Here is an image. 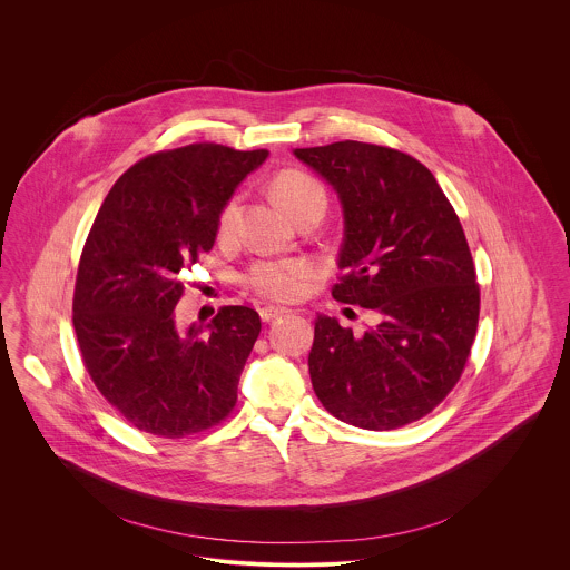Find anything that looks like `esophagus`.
Masks as SVG:
<instances>
[{"label": "esophagus", "mask_w": 570, "mask_h": 570, "mask_svg": "<svg viewBox=\"0 0 570 570\" xmlns=\"http://www.w3.org/2000/svg\"><path fill=\"white\" fill-rule=\"evenodd\" d=\"M285 314H287V309H283V307H263V309H258V316H261L263 323H274Z\"/></svg>", "instance_id": "34e87169"}]
</instances>
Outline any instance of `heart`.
<instances>
[{
	"instance_id": "heart-1",
	"label": "heart",
	"mask_w": 570,
	"mask_h": 570,
	"mask_svg": "<svg viewBox=\"0 0 570 570\" xmlns=\"http://www.w3.org/2000/svg\"><path fill=\"white\" fill-rule=\"evenodd\" d=\"M274 199L296 219L309 215H325V186L301 168H285L272 179ZM239 199H230L217 219V237L230 239L237 226ZM314 278V265L305 258H281V261H256L242 276L245 289L269 301H294L303 296L309 281Z\"/></svg>"
}]
</instances>
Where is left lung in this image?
<instances>
[{"mask_svg":"<svg viewBox=\"0 0 570 570\" xmlns=\"http://www.w3.org/2000/svg\"><path fill=\"white\" fill-rule=\"evenodd\" d=\"M294 156L342 202V274L331 296L382 318L360 337L316 318L314 391L355 428L419 421L456 386L476 337L481 289L463 226L434 175L397 149L344 140Z\"/></svg>","mask_w":570,"mask_h":570,"instance_id":"obj_1","label":"left lung"}]
</instances>
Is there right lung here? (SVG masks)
Here are the masks:
<instances>
[{
    "mask_svg": "<svg viewBox=\"0 0 570 570\" xmlns=\"http://www.w3.org/2000/svg\"><path fill=\"white\" fill-rule=\"evenodd\" d=\"M265 158L215 142L151 154L118 177L94 219L72 323L91 382L142 432L197 434L237 404L258 314L230 305L179 331L175 305L179 274L213 249L222 208Z\"/></svg>",
    "mask_w": 570,
    "mask_h": 570,
    "instance_id": "1",
    "label": "right lung"
}]
</instances>
